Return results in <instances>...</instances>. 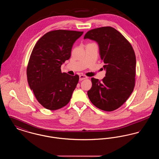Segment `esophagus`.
Wrapping results in <instances>:
<instances>
[{
    "mask_svg": "<svg viewBox=\"0 0 159 159\" xmlns=\"http://www.w3.org/2000/svg\"><path fill=\"white\" fill-rule=\"evenodd\" d=\"M87 78H88V77L84 76V75H80V76H79V80H80V81L83 80L84 79H87Z\"/></svg>",
    "mask_w": 159,
    "mask_h": 159,
    "instance_id": "34e87169",
    "label": "esophagus"
}]
</instances>
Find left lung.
Returning <instances> with one entry per match:
<instances>
[{
    "instance_id": "8db88e82",
    "label": "left lung",
    "mask_w": 159,
    "mask_h": 159,
    "mask_svg": "<svg viewBox=\"0 0 159 159\" xmlns=\"http://www.w3.org/2000/svg\"><path fill=\"white\" fill-rule=\"evenodd\" d=\"M95 41L104 61L106 77L102 81L92 78L88 91L91 102L99 109L114 111L128 99L135 86L136 57L131 45L120 32L111 27L88 31L84 39Z\"/></svg>"
}]
</instances>
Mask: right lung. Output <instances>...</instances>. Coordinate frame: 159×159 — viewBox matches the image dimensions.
<instances>
[{
	"label": "right lung",
	"instance_id": "1",
	"mask_svg": "<svg viewBox=\"0 0 159 159\" xmlns=\"http://www.w3.org/2000/svg\"><path fill=\"white\" fill-rule=\"evenodd\" d=\"M83 31H49L34 46L27 68V80L38 102L55 110L66 106L79 82L78 75L61 73V66L71 56L73 44Z\"/></svg>",
	"mask_w": 159,
	"mask_h": 159
}]
</instances>
